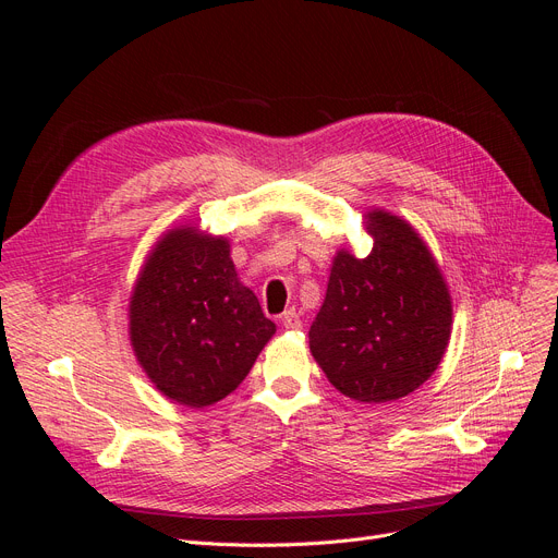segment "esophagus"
I'll list each match as a JSON object with an SVG mask.
<instances>
[{
  "label": "esophagus",
  "mask_w": 558,
  "mask_h": 558,
  "mask_svg": "<svg viewBox=\"0 0 558 558\" xmlns=\"http://www.w3.org/2000/svg\"><path fill=\"white\" fill-rule=\"evenodd\" d=\"M282 326H284L287 330H301V328H303V320H301L299 312H296V310H287V312L282 314Z\"/></svg>",
  "instance_id": "34e87169"
}]
</instances>
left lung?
<instances>
[{
	"label": "left lung",
	"instance_id": "left-lung-1",
	"mask_svg": "<svg viewBox=\"0 0 558 558\" xmlns=\"http://www.w3.org/2000/svg\"><path fill=\"white\" fill-rule=\"evenodd\" d=\"M373 251H339L310 350L335 389L360 402H391L418 389L441 362L452 326L446 280L418 232L366 215Z\"/></svg>",
	"mask_w": 558,
	"mask_h": 558
}]
</instances>
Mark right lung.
<instances>
[{
    "label": "right lung",
    "instance_id": "right-lung-1",
    "mask_svg": "<svg viewBox=\"0 0 558 558\" xmlns=\"http://www.w3.org/2000/svg\"><path fill=\"white\" fill-rule=\"evenodd\" d=\"M276 324L244 287L230 244L194 228L167 232L131 299L137 362L167 398L208 407L242 385Z\"/></svg>",
    "mask_w": 558,
    "mask_h": 558
}]
</instances>
